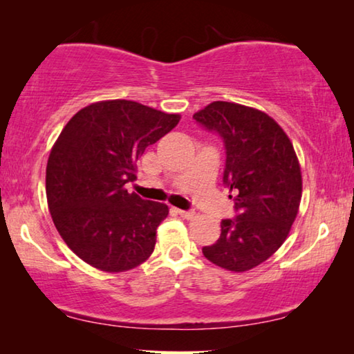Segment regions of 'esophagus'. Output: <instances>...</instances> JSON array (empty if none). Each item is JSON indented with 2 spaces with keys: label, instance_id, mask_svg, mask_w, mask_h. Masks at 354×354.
Listing matches in <instances>:
<instances>
[{
  "label": "esophagus",
  "instance_id": "obj_1",
  "mask_svg": "<svg viewBox=\"0 0 354 354\" xmlns=\"http://www.w3.org/2000/svg\"><path fill=\"white\" fill-rule=\"evenodd\" d=\"M176 212L179 217H183L185 220H192L195 217V212L194 211H183V209H176Z\"/></svg>",
  "mask_w": 354,
  "mask_h": 354
}]
</instances>
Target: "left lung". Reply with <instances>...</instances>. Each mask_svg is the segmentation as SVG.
<instances>
[{
  "mask_svg": "<svg viewBox=\"0 0 354 354\" xmlns=\"http://www.w3.org/2000/svg\"><path fill=\"white\" fill-rule=\"evenodd\" d=\"M226 149L223 184L236 217L221 220L218 241L203 247L215 266L247 272L284 243L301 201V170L283 128L253 107L214 101L194 113Z\"/></svg>",
  "mask_w": 354,
  "mask_h": 354,
  "instance_id": "8db88e82",
  "label": "left lung"
}]
</instances>
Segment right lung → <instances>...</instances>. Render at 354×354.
Returning a JSON list of instances; mask_svg holds the SVG:
<instances>
[{
	"label": "right lung",
	"instance_id": "add662e5",
	"mask_svg": "<svg viewBox=\"0 0 354 354\" xmlns=\"http://www.w3.org/2000/svg\"><path fill=\"white\" fill-rule=\"evenodd\" d=\"M178 113L136 101L84 107L65 124L46 165V200L56 230L73 253L103 272H127L151 256L164 203L129 194L137 160L176 127Z\"/></svg>",
	"mask_w": 354,
	"mask_h": 354
}]
</instances>
